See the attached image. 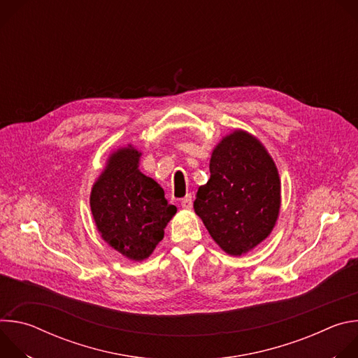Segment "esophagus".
Here are the masks:
<instances>
[{"label":"esophagus","mask_w":358,"mask_h":358,"mask_svg":"<svg viewBox=\"0 0 358 358\" xmlns=\"http://www.w3.org/2000/svg\"><path fill=\"white\" fill-rule=\"evenodd\" d=\"M181 207L184 210H191L192 208V196L191 195H185L182 199H181Z\"/></svg>","instance_id":"1"}]
</instances>
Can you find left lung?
I'll return each mask as SVG.
<instances>
[{
    "mask_svg": "<svg viewBox=\"0 0 358 358\" xmlns=\"http://www.w3.org/2000/svg\"><path fill=\"white\" fill-rule=\"evenodd\" d=\"M210 173L208 182L198 188L194 211L222 250L241 257L266 239L276 224L278 169L257 137L235 130L214 148Z\"/></svg>",
    "mask_w": 358,
    "mask_h": 358,
    "instance_id": "obj_1",
    "label": "left lung"
}]
</instances>
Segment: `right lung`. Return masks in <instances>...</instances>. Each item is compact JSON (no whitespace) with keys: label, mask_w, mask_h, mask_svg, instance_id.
<instances>
[{"label":"right lung","mask_w":358,"mask_h":358,"mask_svg":"<svg viewBox=\"0 0 358 358\" xmlns=\"http://www.w3.org/2000/svg\"><path fill=\"white\" fill-rule=\"evenodd\" d=\"M140 156L133 145L112 152L90 192V210L101 238L131 261L150 257L177 213L163 188L138 170Z\"/></svg>","instance_id":"obj_1"}]
</instances>
